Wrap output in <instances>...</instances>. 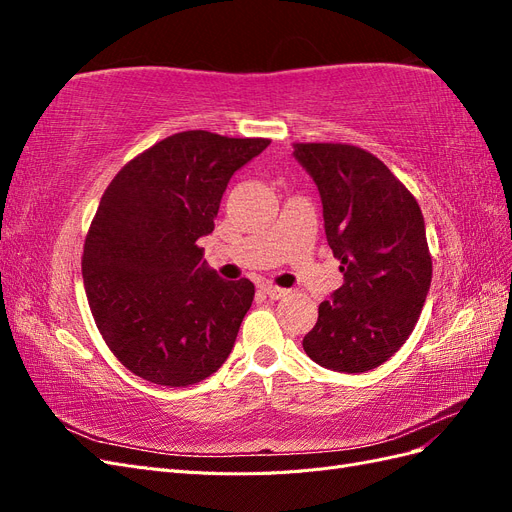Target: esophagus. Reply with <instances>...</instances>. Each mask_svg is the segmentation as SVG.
Instances as JSON below:
<instances>
[{"label":"esophagus","instance_id":"1","mask_svg":"<svg viewBox=\"0 0 512 512\" xmlns=\"http://www.w3.org/2000/svg\"><path fill=\"white\" fill-rule=\"evenodd\" d=\"M262 292L267 294L269 299H284L286 294H288V290H284V288H280V286H273V284H267V286H262Z\"/></svg>","mask_w":512,"mask_h":512}]
</instances>
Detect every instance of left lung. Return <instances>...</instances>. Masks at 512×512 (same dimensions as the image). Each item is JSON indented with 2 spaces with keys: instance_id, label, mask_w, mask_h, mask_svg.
I'll return each mask as SVG.
<instances>
[{
  "instance_id": "obj_1",
  "label": "left lung",
  "mask_w": 512,
  "mask_h": 512,
  "mask_svg": "<svg viewBox=\"0 0 512 512\" xmlns=\"http://www.w3.org/2000/svg\"><path fill=\"white\" fill-rule=\"evenodd\" d=\"M292 156L318 185L344 284L318 307L303 350L318 365L363 374L406 344L431 286L421 207L369 151L346 143H294Z\"/></svg>"
}]
</instances>
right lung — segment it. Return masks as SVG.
<instances>
[{
  "label": "right lung",
  "instance_id": "right-lung-1",
  "mask_svg": "<svg viewBox=\"0 0 512 512\" xmlns=\"http://www.w3.org/2000/svg\"><path fill=\"white\" fill-rule=\"evenodd\" d=\"M269 143L179 132L108 183L85 237L83 282L100 335L132 374L190 386L228 359L254 284L222 280L198 239L213 232L235 170Z\"/></svg>",
  "mask_w": 512,
  "mask_h": 512
}]
</instances>
